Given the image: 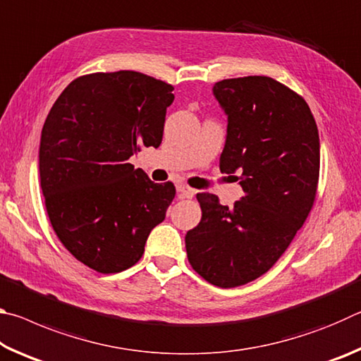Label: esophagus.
<instances>
[{
  "label": "esophagus",
  "mask_w": 361,
  "mask_h": 361,
  "mask_svg": "<svg viewBox=\"0 0 361 361\" xmlns=\"http://www.w3.org/2000/svg\"><path fill=\"white\" fill-rule=\"evenodd\" d=\"M176 192H178V197H181V199H192L194 194H195L194 189L188 188V186H185V185H178V186H176Z\"/></svg>",
  "instance_id": "esophagus-1"
}]
</instances>
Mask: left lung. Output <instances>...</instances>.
<instances>
[{
	"mask_svg": "<svg viewBox=\"0 0 361 361\" xmlns=\"http://www.w3.org/2000/svg\"><path fill=\"white\" fill-rule=\"evenodd\" d=\"M213 95L228 116L219 169L239 173L243 197L228 207L199 192L202 218L185 242L200 277L234 288L276 264L312 210L320 140L307 103L276 79H223Z\"/></svg>",
	"mask_w": 361,
	"mask_h": 361,
	"instance_id": "1",
	"label": "left lung"
}]
</instances>
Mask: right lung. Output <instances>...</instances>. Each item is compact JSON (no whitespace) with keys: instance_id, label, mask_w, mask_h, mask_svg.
I'll list each match as a JSON object with an SVG mask.
<instances>
[{"instance_id":"right-lung-1","label":"right lung","mask_w":361,"mask_h":361,"mask_svg":"<svg viewBox=\"0 0 361 361\" xmlns=\"http://www.w3.org/2000/svg\"><path fill=\"white\" fill-rule=\"evenodd\" d=\"M173 87L138 71L92 73L60 94L41 132L39 178L63 247L94 271L114 274L142 258L175 197L129 159L162 142Z\"/></svg>"}]
</instances>
